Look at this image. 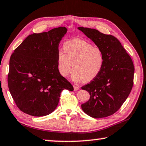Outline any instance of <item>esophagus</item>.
Listing matches in <instances>:
<instances>
[{
    "label": "esophagus",
    "instance_id": "34e87169",
    "mask_svg": "<svg viewBox=\"0 0 146 146\" xmlns=\"http://www.w3.org/2000/svg\"><path fill=\"white\" fill-rule=\"evenodd\" d=\"M73 88H74V90H75V91H77L78 89H79V88L78 87V86H74Z\"/></svg>",
    "mask_w": 146,
    "mask_h": 146
}]
</instances>
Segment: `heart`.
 Listing matches in <instances>:
<instances>
[{"label":"heart","mask_w":146,"mask_h":146,"mask_svg":"<svg viewBox=\"0 0 146 146\" xmlns=\"http://www.w3.org/2000/svg\"><path fill=\"white\" fill-rule=\"evenodd\" d=\"M64 50L57 54V69L67 76L73 68L72 78L75 82H90L99 75L104 63L102 49L83 39L76 38L64 44Z\"/></svg>","instance_id":"heart-1"}]
</instances>
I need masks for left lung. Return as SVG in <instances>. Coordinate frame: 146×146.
<instances>
[{"mask_svg":"<svg viewBox=\"0 0 146 146\" xmlns=\"http://www.w3.org/2000/svg\"><path fill=\"white\" fill-rule=\"evenodd\" d=\"M78 29L102 49L104 56L99 75L81 88L90 95V100L81 107L93 118L112 115L120 108L132 90L135 71L132 59L115 36L95 29Z\"/></svg>","mask_w":146,"mask_h":146,"instance_id":"8db88e82","label":"left lung"}]
</instances>
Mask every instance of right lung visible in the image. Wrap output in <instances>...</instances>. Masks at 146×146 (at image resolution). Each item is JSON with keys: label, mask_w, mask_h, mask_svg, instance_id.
<instances>
[{"label": "right lung", "mask_w": 146, "mask_h": 146, "mask_svg": "<svg viewBox=\"0 0 146 146\" xmlns=\"http://www.w3.org/2000/svg\"><path fill=\"white\" fill-rule=\"evenodd\" d=\"M65 27L33 33L15 49L9 60V90L21 111L34 117L52 113L64 90L73 86L57 69L58 45Z\"/></svg>", "instance_id": "right-lung-1"}]
</instances>
